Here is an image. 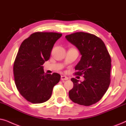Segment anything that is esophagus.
<instances>
[{"label":"esophagus","instance_id":"esophagus-1","mask_svg":"<svg viewBox=\"0 0 126 126\" xmlns=\"http://www.w3.org/2000/svg\"><path fill=\"white\" fill-rule=\"evenodd\" d=\"M68 77L65 76V75H62L61 76V80H67L68 79Z\"/></svg>","mask_w":126,"mask_h":126}]
</instances>
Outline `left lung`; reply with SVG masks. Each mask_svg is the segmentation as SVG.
Instances as JSON below:
<instances>
[{"label":"left lung","instance_id":"obj_1","mask_svg":"<svg viewBox=\"0 0 126 126\" xmlns=\"http://www.w3.org/2000/svg\"><path fill=\"white\" fill-rule=\"evenodd\" d=\"M66 38L82 55L75 67V74L85 78L80 82L74 78L71 79L74 86L68 93L69 97L74 103L90 106L99 101L108 90L111 58L103 40L95 35L76 32L67 35Z\"/></svg>","mask_w":126,"mask_h":126}]
</instances>
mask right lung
<instances>
[{"label": "right lung", "mask_w": 126, "mask_h": 126, "mask_svg": "<svg viewBox=\"0 0 126 126\" xmlns=\"http://www.w3.org/2000/svg\"><path fill=\"white\" fill-rule=\"evenodd\" d=\"M61 33L36 32L23 40L13 67L15 83L27 101L40 104L48 101L60 75L44 73L43 65L49 60L55 42Z\"/></svg>", "instance_id": "right-lung-1"}]
</instances>
